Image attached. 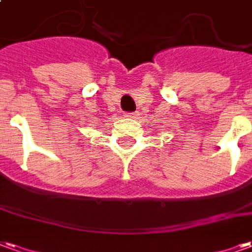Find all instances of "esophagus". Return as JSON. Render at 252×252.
Wrapping results in <instances>:
<instances>
[{"instance_id": "esophagus-1", "label": "esophagus", "mask_w": 252, "mask_h": 252, "mask_svg": "<svg viewBox=\"0 0 252 252\" xmlns=\"http://www.w3.org/2000/svg\"><path fill=\"white\" fill-rule=\"evenodd\" d=\"M126 117H128V119H136L137 116H139V113H136V112H135V113H126Z\"/></svg>"}]
</instances>
